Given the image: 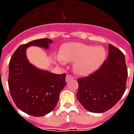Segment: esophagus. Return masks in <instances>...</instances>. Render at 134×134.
Listing matches in <instances>:
<instances>
[{"mask_svg": "<svg viewBox=\"0 0 134 134\" xmlns=\"http://www.w3.org/2000/svg\"><path fill=\"white\" fill-rule=\"evenodd\" d=\"M72 79H74L73 76L67 75V76H66V79H65V81H66V82H67V83H68L69 81H71V80H72Z\"/></svg>", "mask_w": 134, "mask_h": 134, "instance_id": "1", "label": "esophagus"}]
</instances>
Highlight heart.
<instances>
[{
	"label": "heart",
	"mask_w": 134,
	"mask_h": 134,
	"mask_svg": "<svg viewBox=\"0 0 134 134\" xmlns=\"http://www.w3.org/2000/svg\"><path fill=\"white\" fill-rule=\"evenodd\" d=\"M106 56V50L101 46L70 42L61 46L58 60L60 63H74L73 69L76 74L88 76L102 66Z\"/></svg>",
	"instance_id": "b5f03b06"
}]
</instances>
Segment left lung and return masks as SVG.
I'll use <instances>...</instances> for the list:
<instances>
[{
    "instance_id": "8db88e82",
    "label": "left lung",
    "mask_w": 134,
    "mask_h": 134,
    "mask_svg": "<svg viewBox=\"0 0 134 134\" xmlns=\"http://www.w3.org/2000/svg\"><path fill=\"white\" fill-rule=\"evenodd\" d=\"M127 76L125 55L109 44L108 58L99 69L87 77L78 79L77 99L90 112L107 111L125 93Z\"/></svg>"
}]
</instances>
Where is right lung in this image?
<instances>
[{"label": "right lung", "mask_w": 134, "mask_h": 134, "mask_svg": "<svg viewBox=\"0 0 134 134\" xmlns=\"http://www.w3.org/2000/svg\"><path fill=\"white\" fill-rule=\"evenodd\" d=\"M52 42L50 39L44 38L21 45L9 61L8 86L12 98L20 110L32 116H44L51 112L66 86L65 74H55L38 69L26 56L29 46L48 49Z\"/></svg>", "instance_id": "right-lung-1"}]
</instances>
